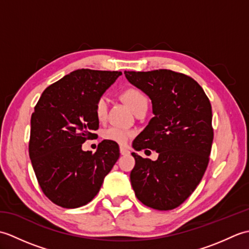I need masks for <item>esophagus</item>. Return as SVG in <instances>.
I'll return each instance as SVG.
<instances>
[{"mask_svg": "<svg viewBox=\"0 0 249 249\" xmlns=\"http://www.w3.org/2000/svg\"><path fill=\"white\" fill-rule=\"evenodd\" d=\"M120 153H121V155H128L129 154V151L126 149V147H124V146H121L120 147Z\"/></svg>", "mask_w": 249, "mask_h": 249, "instance_id": "esophagus-1", "label": "esophagus"}]
</instances>
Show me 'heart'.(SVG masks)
<instances>
[{"instance_id":"b5f03b06","label":"heart","mask_w":249,"mask_h":249,"mask_svg":"<svg viewBox=\"0 0 249 249\" xmlns=\"http://www.w3.org/2000/svg\"><path fill=\"white\" fill-rule=\"evenodd\" d=\"M122 98L129 106V108L134 112L147 105V98L144 93L136 88L125 89L122 92ZM94 111L98 121H105L108 113V98L104 96V95L98 97L96 102H95ZM131 136H133V133L130 130L119 127V126H111V127L105 129L103 133V137L106 140L114 142V143L118 144H126L131 138Z\"/></svg>"}]
</instances>
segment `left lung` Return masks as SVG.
<instances>
[{
  "label": "left lung",
  "mask_w": 249,
  "mask_h": 249,
  "mask_svg": "<svg viewBox=\"0 0 249 249\" xmlns=\"http://www.w3.org/2000/svg\"><path fill=\"white\" fill-rule=\"evenodd\" d=\"M152 100L154 118L133 142L136 151L158 153L153 161L131 153V186L140 202L168 211L181 205L208 168L214 137L212 107L199 83L170 70L124 71Z\"/></svg>",
  "instance_id": "1"
}]
</instances>
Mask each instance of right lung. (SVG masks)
I'll use <instances>...</instances> for the list:
<instances>
[{
    "label": "right lung",
    "mask_w": 249,
    "mask_h": 249,
    "mask_svg": "<svg viewBox=\"0 0 249 249\" xmlns=\"http://www.w3.org/2000/svg\"><path fill=\"white\" fill-rule=\"evenodd\" d=\"M121 71H73L41 94L31 116L29 154L39 186L54 204L76 209L99 192L120 157L118 143L104 140L97 151H82L99 122L94 106Z\"/></svg>",
    "instance_id": "right-lung-1"
}]
</instances>
